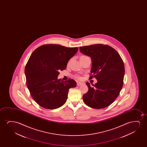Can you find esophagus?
Segmentation results:
<instances>
[{
    "label": "esophagus",
    "mask_w": 147,
    "mask_h": 147,
    "mask_svg": "<svg viewBox=\"0 0 147 147\" xmlns=\"http://www.w3.org/2000/svg\"><path fill=\"white\" fill-rule=\"evenodd\" d=\"M83 83L80 82H78L77 83V86H79V85H81V84H82Z\"/></svg>",
    "instance_id": "34e87169"
}]
</instances>
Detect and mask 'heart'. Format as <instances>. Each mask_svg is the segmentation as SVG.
Segmentation results:
<instances>
[{"mask_svg": "<svg viewBox=\"0 0 147 147\" xmlns=\"http://www.w3.org/2000/svg\"><path fill=\"white\" fill-rule=\"evenodd\" d=\"M77 78H79V77L78 76H77Z\"/></svg>", "mask_w": 147, "mask_h": 147, "instance_id": "heart-1", "label": "heart"}]
</instances>
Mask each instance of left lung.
<instances>
[{
	"label": "left lung",
	"instance_id": "left-lung-1",
	"mask_svg": "<svg viewBox=\"0 0 147 147\" xmlns=\"http://www.w3.org/2000/svg\"><path fill=\"white\" fill-rule=\"evenodd\" d=\"M81 53L92 61L90 79L95 77L97 82L91 87L86 82L88 92L83 99L88 107L103 109L113 102L119 96L123 83L125 66L119 53L111 47L103 44L80 47Z\"/></svg>",
	"mask_w": 147,
	"mask_h": 147
}]
</instances>
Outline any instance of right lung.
Instances as JSON below:
<instances>
[{"instance_id":"add662e5","label":"right lung","mask_w":147,"mask_h":147,"mask_svg":"<svg viewBox=\"0 0 147 147\" xmlns=\"http://www.w3.org/2000/svg\"><path fill=\"white\" fill-rule=\"evenodd\" d=\"M78 50L60 45H44L31 54L24 70L26 85L40 106L54 109L66 102L69 89L75 87L77 83L72 79L64 81L58 79L59 71L66 68Z\"/></svg>"}]
</instances>
